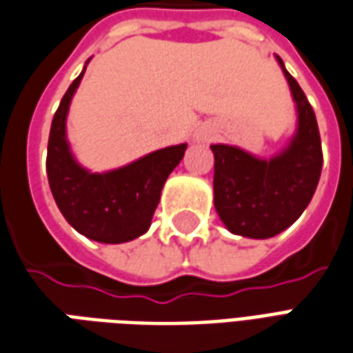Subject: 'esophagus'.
Segmentation results:
<instances>
[{
  "instance_id": "1",
  "label": "esophagus",
  "mask_w": 353,
  "mask_h": 353,
  "mask_svg": "<svg viewBox=\"0 0 353 353\" xmlns=\"http://www.w3.org/2000/svg\"><path fill=\"white\" fill-rule=\"evenodd\" d=\"M196 139H197V141H211V139H212V129H209V127H201V129L197 131Z\"/></svg>"
}]
</instances>
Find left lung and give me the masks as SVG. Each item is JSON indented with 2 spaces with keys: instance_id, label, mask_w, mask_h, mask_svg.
Listing matches in <instances>:
<instances>
[{
  "instance_id": "1",
  "label": "left lung",
  "mask_w": 353,
  "mask_h": 353,
  "mask_svg": "<svg viewBox=\"0 0 353 353\" xmlns=\"http://www.w3.org/2000/svg\"><path fill=\"white\" fill-rule=\"evenodd\" d=\"M277 62L299 114V127L289 146L272 159H261L236 146H211L214 209L232 234L252 239L277 236L301 216L316 192L323 165L316 114L279 57Z\"/></svg>"
}]
</instances>
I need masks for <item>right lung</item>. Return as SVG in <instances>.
Masks as SVG:
<instances>
[{"label":"right lung","instance_id":"obj_1","mask_svg":"<svg viewBox=\"0 0 353 353\" xmlns=\"http://www.w3.org/2000/svg\"><path fill=\"white\" fill-rule=\"evenodd\" d=\"M83 74L85 70L72 81L52 117L47 146L49 186L72 228L101 243H125L146 234L165 181L181 163L188 144L156 150L108 172L83 169L66 141L70 102Z\"/></svg>","mask_w":353,"mask_h":353}]
</instances>
